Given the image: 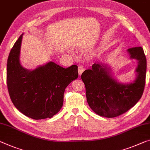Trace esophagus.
I'll list each match as a JSON object with an SVG mask.
<instances>
[{
    "label": "esophagus",
    "mask_w": 150,
    "mask_h": 150,
    "mask_svg": "<svg viewBox=\"0 0 150 150\" xmlns=\"http://www.w3.org/2000/svg\"><path fill=\"white\" fill-rule=\"evenodd\" d=\"M84 68H83L82 66H78V74L79 76H80L82 74V72H84Z\"/></svg>",
    "instance_id": "34e87169"
}]
</instances>
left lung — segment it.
I'll return each instance as SVG.
<instances>
[{"label": "left lung", "mask_w": 150, "mask_h": 150, "mask_svg": "<svg viewBox=\"0 0 150 150\" xmlns=\"http://www.w3.org/2000/svg\"><path fill=\"white\" fill-rule=\"evenodd\" d=\"M130 59L137 60L136 77L133 82L121 83L107 64L94 63L82 73L89 107L101 117H115L132 108L141 98L146 84L147 62L142 47L127 50Z\"/></svg>", "instance_id": "obj_1"}]
</instances>
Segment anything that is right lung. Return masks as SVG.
<instances>
[{"instance_id": "right-lung-1", "label": "right lung", "mask_w": 150, "mask_h": 150, "mask_svg": "<svg viewBox=\"0 0 150 150\" xmlns=\"http://www.w3.org/2000/svg\"><path fill=\"white\" fill-rule=\"evenodd\" d=\"M23 35L14 44L8 57L9 95L15 107L25 116L36 120L51 118L62 107L66 87L78 78V66L64 68L49 62L33 70L25 68L20 63Z\"/></svg>"}]
</instances>
